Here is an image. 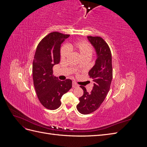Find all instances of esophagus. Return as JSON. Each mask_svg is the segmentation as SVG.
Instances as JSON below:
<instances>
[{"mask_svg":"<svg viewBox=\"0 0 147 147\" xmlns=\"http://www.w3.org/2000/svg\"><path fill=\"white\" fill-rule=\"evenodd\" d=\"M72 87L74 88H77V87H78V84L75 83V82H73V83H72Z\"/></svg>","mask_w":147,"mask_h":147,"instance_id":"1","label":"esophagus"}]
</instances>
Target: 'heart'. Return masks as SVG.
<instances>
[{
	"label": "heart",
	"instance_id": "obj_1",
	"mask_svg": "<svg viewBox=\"0 0 147 147\" xmlns=\"http://www.w3.org/2000/svg\"><path fill=\"white\" fill-rule=\"evenodd\" d=\"M69 51L77 53L81 59L84 57H91L93 50L91 45L86 42H77L69 43L61 50V59H65L68 56Z\"/></svg>",
	"mask_w": 147,
	"mask_h": 147
}]
</instances>
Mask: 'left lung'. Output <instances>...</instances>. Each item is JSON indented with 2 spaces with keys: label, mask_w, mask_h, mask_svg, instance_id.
I'll return each mask as SVG.
<instances>
[{
  "label": "left lung",
  "mask_w": 147,
  "mask_h": 147,
  "mask_svg": "<svg viewBox=\"0 0 147 147\" xmlns=\"http://www.w3.org/2000/svg\"><path fill=\"white\" fill-rule=\"evenodd\" d=\"M87 38L94 48L96 60L88 73L94 84L92 91L89 93L84 86H80L83 95L79 98L77 109L84 115L94 112L100 106L109 91L113 77L112 54L107 43L99 37L88 36Z\"/></svg>",
  "instance_id": "obj_1"
}]
</instances>
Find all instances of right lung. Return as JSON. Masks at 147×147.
<instances>
[{"label": "right lung", "mask_w": 147, "mask_h": 147, "mask_svg": "<svg viewBox=\"0 0 147 147\" xmlns=\"http://www.w3.org/2000/svg\"><path fill=\"white\" fill-rule=\"evenodd\" d=\"M69 35L51 32L38 43L32 64L34 85L38 99L45 108L55 110L61 105V99L72 86V81L59 80L53 67L60 62L61 46Z\"/></svg>", "instance_id": "right-lung-1"}]
</instances>
